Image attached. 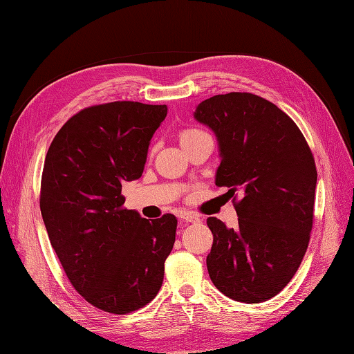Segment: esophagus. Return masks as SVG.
Wrapping results in <instances>:
<instances>
[{
    "instance_id": "esophagus-1",
    "label": "esophagus",
    "mask_w": 354,
    "mask_h": 354,
    "mask_svg": "<svg viewBox=\"0 0 354 354\" xmlns=\"http://www.w3.org/2000/svg\"><path fill=\"white\" fill-rule=\"evenodd\" d=\"M179 219H181V222H183L184 225H189V223H198V222H201L199 216H198V214H194V213H190V212H185V213H183L181 216H179Z\"/></svg>"
}]
</instances>
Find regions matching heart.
Instances as JSON below:
<instances>
[{
    "instance_id": "obj_1",
    "label": "heart",
    "mask_w": 354,
    "mask_h": 354,
    "mask_svg": "<svg viewBox=\"0 0 354 354\" xmlns=\"http://www.w3.org/2000/svg\"><path fill=\"white\" fill-rule=\"evenodd\" d=\"M205 132L204 131H201V129H184L183 132H181V135H179V140H181V145L183 146H185L187 142H190V141H193L194 138H198V137H201V135H204Z\"/></svg>"
}]
</instances>
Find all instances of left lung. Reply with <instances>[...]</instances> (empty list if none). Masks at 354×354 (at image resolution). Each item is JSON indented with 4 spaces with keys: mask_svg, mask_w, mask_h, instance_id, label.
<instances>
[{
    "mask_svg": "<svg viewBox=\"0 0 354 354\" xmlns=\"http://www.w3.org/2000/svg\"><path fill=\"white\" fill-rule=\"evenodd\" d=\"M194 118L219 142L216 185L242 194L236 228L207 219L209 278L236 301H268L292 280L309 246L318 176L312 150L288 114L251 93L209 97Z\"/></svg>",
    "mask_w": 354,
    "mask_h": 354,
    "instance_id": "obj_1",
    "label": "left lung"
}]
</instances>
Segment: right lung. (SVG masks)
<instances>
[{"label":"right lung","mask_w":354,"mask_h":354,"mask_svg":"<svg viewBox=\"0 0 354 354\" xmlns=\"http://www.w3.org/2000/svg\"><path fill=\"white\" fill-rule=\"evenodd\" d=\"M165 115V104L138 102L85 108L45 156L39 205L50 243L74 289L104 312L138 310L161 289L178 221L123 208L122 184L142 175Z\"/></svg>","instance_id":"obj_1"}]
</instances>
